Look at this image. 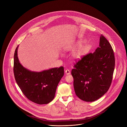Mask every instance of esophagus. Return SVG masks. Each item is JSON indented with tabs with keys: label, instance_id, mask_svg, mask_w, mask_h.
Masks as SVG:
<instances>
[{
	"label": "esophagus",
	"instance_id": "34e87169",
	"mask_svg": "<svg viewBox=\"0 0 127 127\" xmlns=\"http://www.w3.org/2000/svg\"><path fill=\"white\" fill-rule=\"evenodd\" d=\"M65 73H66L67 75H69V74H70V72L69 70H68V69L66 70L65 71Z\"/></svg>",
	"mask_w": 127,
	"mask_h": 127
}]
</instances>
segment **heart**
Listing matches in <instances>:
<instances>
[{
  "mask_svg": "<svg viewBox=\"0 0 127 127\" xmlns=\"http://www.w3.org/2000/svg\"><path fill=\"white\" fill-rule=\"evenodd\" d=\"M86 41L84 40H79L77 42V43L75 44L73 48H80L78 51L74 54L73 57L76 60H80L89 51V50L92 49V45L90 44H86L83 46H82L85 43Z\"/></svg>",
  "mask_w": 127,
  "mask_h": 127,
  "instance_id": "heart-1",
  "label": "heart"
}]
</instances>
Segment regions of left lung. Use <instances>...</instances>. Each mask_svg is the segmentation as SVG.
I'll use <instances>...</instances> for the list:
<instances>
[{
  "mask_svg": "<svg viewBox=\"0 0 127 127\" xmlns=\"http://www.w3.org/2000/svg\"><path fill=\"white\" fill-rule=\"evenodd\" d=\"M115 66L112 47L102 34L99 47L74 65L71 71L76 95L81 100L92 102L103 96L109 89Z\"/></svg>",
  "mask_w": 127,
  "mask_h": 127,
  "instance_id": "1",
  "label": "left lung"
}]
</instances>
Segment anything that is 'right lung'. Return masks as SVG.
Wrapping results in <instances>:
<instances>
[{
  "label": "right lung",
  "instance_id": "add662e5",
  "mask_svg": "<svg viewBox=\"0 0 127 127\" xmlns=\"http://www.w3.org/2000/svg\"><path fill=\"white\" fill-rule=\"evenodd\" d=\"M16 47L14 54L13 72L15 81L24 95L39 104H47L55 97L56 88L64 74L63 67L41 72L32 71L20 62Z\"/></svg>",
  "mask_w": 127,
  "mask_h": 127
}]
</instances>
